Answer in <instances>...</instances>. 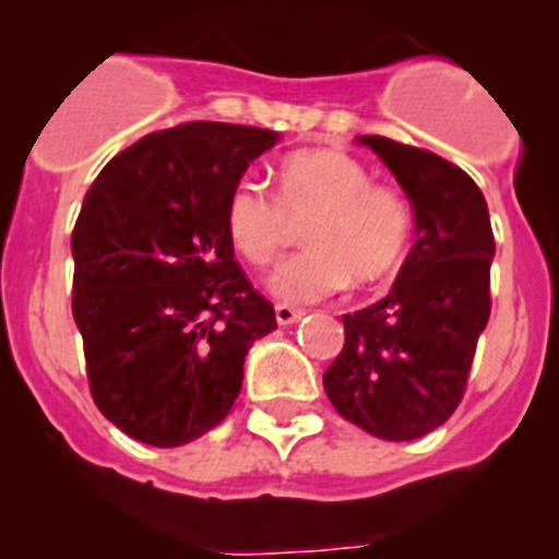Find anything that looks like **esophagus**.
Instances as JSON below:
<instances>
[{
	"mask_svg": "<svg viewBox=\"0 0 559 559\" xmlns=\"http://www.w3.org/2000/svg\"><path fill=\"white\" fill-rule=\"evenodd\" d=\"M302 316H306V313H302L300 308L284 306V302H281V306H275V319H278V324H281V326H286V324H295V321H300Z\"/></svg>",
	"mask_w": 559,
	"mask_h": 559,
	"instance_id": "esophagus-1",
	"label": "esophagus"
}]
</instances>
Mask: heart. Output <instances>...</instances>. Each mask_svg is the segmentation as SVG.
Returning a JSON list of instances; mask_svg holds the SVG:
<instances>
[{"label":"heart","mask_w":559,"mask_h":559,"mask_svg":"<svg viewBox=\"0 0 559 559\" xmlns=\"http://www.w3.org/2000/svg\"><path fill=\"white\" fill-rule=\"evenodd\" d=\"M229 240L251 264H270L306 224V251L270 275L278 300L302 306L386 278L411 243L414 213L400 189L373 183L370 170L335 148L286 156L275 170V191L243 175L224 207Z\"/></svg>","instance_id":"b5f03b06"}]
</instances>
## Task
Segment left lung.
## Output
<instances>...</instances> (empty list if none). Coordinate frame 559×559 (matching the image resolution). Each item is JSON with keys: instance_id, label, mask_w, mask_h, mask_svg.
Returning <instances> with one entry per match:
<instances>
[{"instance_id": "left-lung-1", "label": "left lung", "mask_w": 559, "mask_h": 559, "mask_svg": "<svg viewBox=\"0 0 559 559\" xmlns=\"http://www.w3.org/2000/svg\"><path fill=\"white\" fill-rule=\"evenodd\" d=\"M411 197L416 243L392 292L343 313L346 343L324 373L343 419L384 441L441 427L467 386L478 335L492 311L495 235L487 200L465 170L432 151L362 134Z\"/></svg>"}]
</instances>
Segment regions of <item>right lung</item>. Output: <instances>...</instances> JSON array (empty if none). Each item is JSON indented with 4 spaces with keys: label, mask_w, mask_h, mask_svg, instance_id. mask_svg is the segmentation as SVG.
Instances as JSON below:
<instances>
[{
    "label": "right lung",
    "mask_w": 559,
    "mask_h": 559,
    "mask_svg": "<svg viewBox=\"0 0 559 559\" xmlns=\"http://www.w3.org/2000/svg\"><path fill=\"white\" fill-rule=\"evenodd\" d=\"M275 140L240 123H178L112 156L86 191L72 316L94 403L134 441L173 449L222 425L248 348L278 326L224 222L233 186Z\"/></svg>",
    "instance_id": "right-lung-1"
}]
</instances>
